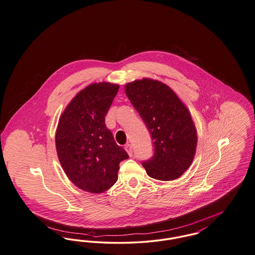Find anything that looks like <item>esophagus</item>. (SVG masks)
<instances>
[{
  "mask_svg": "<svg viewBox=\"0 0 255 255\" xmlns=\"http://www.w3.org/2000/svg\"><path fill=\"white\" fill-rule=\"evenodd\" d=\"M125 150L127 151V153L129 154V156H130V157H132V156H133V147H132L131 144L127 143V144L125 145Z\"/></svg>",
  "mask_w": 255,
  "mask_h": 255,
  "instance_id": "34e87169",
  "label": "esophagus"
}]
</instances>
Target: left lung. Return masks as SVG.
Returning a JSON list of instances; mask_svg holds the SVG:
<instances>
[{
    "label": "left lung",
    "instance_id": "obj_1",
    "mask_svg": "<svg viewBox=\"0 0 255 255\" xmlns=\"http://www.w3.org/2000/svg\"><path fill=\"white\" fill-rule=\"evenodd\" d=\"M125 93L153 140L154 155L142 161L148 176L159 181L178 179L190 166L197 146L188 110L168 86L156 80L128 83Z\"/></svg>",
    "mask_w": 255,
    "mask_h": 255
}]
</instances>
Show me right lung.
Returning <instances> with one entry per match:
<instances>
[{"label":"right lung","instance_id":"obj_1","mask_svg":"<svg viewBox=\"0 0 255 255\" xmlns=\"http://www.w3.org/2000/svg\"><path fill=\"white\" fill-rule=\"evenodd\" d=\"M120 86L96 83L76 95L59 119L55 145L61 165L77 187L101 193L118 181L120 163L129 158L105 125Z\"/></svg>","mask_w":255,"mask_h":255}]
</instances>
